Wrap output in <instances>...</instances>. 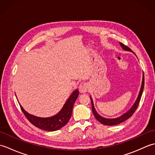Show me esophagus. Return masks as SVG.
<instances>
[{
  "label": "esophagus",
  "mask_w": 155,
  "mask_h": 155,
  "mask_svg": "<svg viewBox=\"0 0 155 155\" xmlns=\"http://www.w3.org/2000/svg\"><path fill=\"white\" fill-rule=\"evenodd\" d=\"M88 88L89 86L87 83H82L79 86V91L81 93H85L88 91Z\"/></svg>",
  "instance_id": "esophagus-1"
}]
</instances>
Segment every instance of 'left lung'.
<instances>
[{
  "label": "left lung",
  "instance_id": "1",
  "mask_svg": "<svg viewBox=\"0 0 155 155\" xmlns=\"http://www.w3.org/2000/svg\"><path fill=\"white\" fill-rule=\"evenodd\" d=\"M120 45L121 46V47L123 48L124 50L133 52L132 51H131V49L129 47H128L127 46L124 45V44L122 43V42H120ZM144 85V73H143L142 85H141V88H140V92H139V96H138L137 99L135 101V103H134V104H133V106L130 108V110H128V112H127L126 113H124V114L121 115L120 117H118V118H106L102 117L101 116H100V115L97 113V112L96 111V110H95L93 99H92L91 97H90L91 100L92 110H93V114H94V116L95 117V118H96V119L97 120L99 121L101 123L103 124L104 125H109V126H113V125L118 124H120L121 123H123V121L127 120L128 118H130L134 114V112H135V110H137L138 106H139V104L140 103V98H141V97H142V94H143V92Z\"/></svg>",
  "mask_w": 155,
  "mask_h": 155
}]
</instances>
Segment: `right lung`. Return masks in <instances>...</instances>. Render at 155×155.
I'll use <instances>...</instances> for the list:
<instances>
[{"label":"right lung","instance_id":"add662e5","mask_svg":"<svg viewBox=\"0 0 155 155\" xmlns=\"http://www.w3.org/2000/svg\"><path fill=\"white\" fill-rule=\"evenodd\" d=\"M78 94H79L78 91L77 89L75 90L69 97L62 110L57 114L48 118L38 117L29 114L22 107L21 104H19L22 113H24L27 119L31 122V123L42 130L54 131L63 127L68 122L72 114V108L78 96Z\"/></svg>","mask_w":155,"mask_h":155}]
</instances>
